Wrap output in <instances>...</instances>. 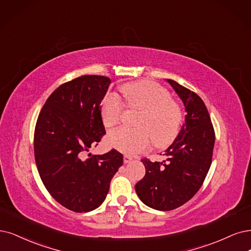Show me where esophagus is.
<instances>
[{"instance_id":"34e87169","label":"esophagus","mask_w":251,"mask_h":251,"mask_svg":"<svg viewBox=\"0 0 251 251\" xmlns=\"http://www.w3.org/2000/svg\"><path fill=\"white\" fill-rule=\"evenodd\" d=\"M123 160H124V163H129V162H131L133 159H132V157L128 156V155H125V156H124V158H123Z\"/></svg>"}]
</instances>
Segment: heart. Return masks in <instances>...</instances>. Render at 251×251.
Wrapping results in <instances>:
<instances>
[{
	"mask_svg": "<svg viewBox=\"0 0 251 251\" xmlns=\"http://www.w3.org/2000/svg\"><path fill=\"white\" fill-rule=\"evenodd\" d=\"M129 107L141 109L136 127H120L108 134V144L127 155L146 150L150 135L156 145L163 146L174 140L181 123V110L171 100L169 92L152 81H135L121 87ZM124 110V103L117 94H108L102 103L101 117L105 126L117 125Z\"/></svg>",
	"mask_w": 251,
	"mask_h": 251,
	"instance_id": "1",
	"label": "heart"
}]
</instances>
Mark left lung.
<instances>
[{
	"label": "left lung",
	"instance_id": "8db88e82",
	"mask_svg": "<svg viewBox=\"0 0 251 251\" xmlns=\"http://www.w3.org/2000/svg\"><path fill=\"white\" fill-rule=\"evenodd\" d=\"M166 81L183 102L185 123L164 151L163 161L142 160L146 175L135 185L137 197L145 205L159 211L179 208L199 191L211 166L215 143L214 129L201 98L177 81Z\"/></svg>",
	"mask_w": 251,
	"mask_h": 251
}]
</instances>
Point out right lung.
<instances>
[{
    "label": "right lung",
    "mask_w": 251,
    "mask_h": 251,
    "mask_svg": "<svg viewBox=\"0 0 251 251\" xmlns=\"http://www.w3.org/2000/svg\"><path fill=\"white\" fill-rule=\"evenodd\" d=\"M110 82L106 76L82 75L63 83L37 120L34 153L40 178L50 196L73 212L97 209L123 164L117 150L85 158L105 134L100 104Z\"/></svg>",
    "instance_id": "right-lung-1"
}]
</instances>
